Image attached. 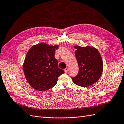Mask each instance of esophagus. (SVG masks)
<instances>
[{
    "mask_svg": "<svg viewBox=\"0 0 124 124\" xmlns=\"http://www.w3.org/2000/svg\"><path fill=\"white\" fill-rule=\"evenodd\" d=\"M69 68H66L64 69V72L65 73H67L68 72H69Z\"/></svg>",
    "mask_w": 124,
    "mask_h": 124,
    "instance_id": "1",
    "label": "esophagus"
}]
</instances>
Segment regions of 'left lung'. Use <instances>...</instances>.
<instances>
[{"label":"left lung","instance_id":"1","mask_svg":"<svg viewBox=\"0 0 124 124\" xmlns=\"http://www.w3.org/2000/svg\"><path fill=\"white\" fill-rule=\"evenodd\" d=\"M75 55L79 65V72L71 77L76 85L83 87H89L100 78L103 71L101 56L96 48L91 46H74Z\"/></svg>","mask_w":124,"mask_h":124}]
</instances>
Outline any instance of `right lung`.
I'll return each mask as SVG.
<instances>
[{"label":"right lung","mask_w":124,"mask_h":124,"mask_svg":"<svg viewBox=\"0 0 124 124\" xmlns=\"http://www.w3.org/2000/svg\"><path fill=\"white\" fill-rule=\"evenodd\" d=\"M58 47L41 43L28 51L23 70L27 81L36 90L44 91L52 88L56 84L57 78L64 73L57 67L58 61L54 57Z\"/></svg>","instance_id":"right-lung-1"}]
</instances>
